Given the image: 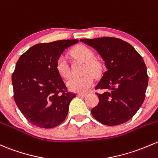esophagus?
Instances as JSON below:
<instances>
[{"mask_svg":"<svg viewBox=\"0 0 158 158\" xmlns=\"http://www.w3.org/2000/svg\"><path fill=\"white\" fill-rule=\"evenodd\" d=\"M86 95H87L86 94H77L78 97H80V98H85V97H86Z\"/></svg>","mask_w":158,"mask_h":158,"instance_id":"1","label":"esophagus"}]
</instances>
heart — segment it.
<instances>
[{
    "label": "heart",
    "instance_id": "1",
    "mask_svg": "<svg viewBox=\"0 0 158 158\" xmlns=\"http://www.w3.org/2000/svg\"><path fill=\"white\" fill-rule=\"evenodd\" d=\"M71 55L76 60L84 63L82 73L80 77H72L66 82L68 88L77 93L87 92L93 84V76H97L101 73L102 66L101 62L94 59V52L85 45H78L71 50ZM57 69L59 73L64 78L69 77L70 69L64 56H60L57 60Z\"/></svg>",
    "mask_w": 158,
    "mask_h": 158
}]
</instances>
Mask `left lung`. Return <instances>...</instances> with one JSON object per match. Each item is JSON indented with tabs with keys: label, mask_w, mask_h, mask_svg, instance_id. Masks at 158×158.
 Segmentation results:
<instances>
[{
	"label": "left lung",
	"mask_w": 158,
	"mask_h": 158,
	"mask_svg": "<svg viewBox=\"0 0 158 158\" xmlns=\"http://www.w3.org/2000/svg\"><path fill=\"white\" fill-rule=\"evenodd\" d=\"M95 50L104 62L106 71L95 89L99 103L92 109L98 121L117 126L129 120L145 100L148 84L147 68L142 57L131 44L111 37L80 39Z\"/></svg>",
	"instance_id": "left-lung-1"
}]
</instances>
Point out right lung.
Instances as JSON below:
<instances>
[{
    "mask_svg": "<svg viewBox=\"0 0 158 158\" xmlns=\"http://www.w3.org/2000/svg\"><path fill=\"white\" fill-rule=\"evenodd\" d=\"M78 42L71 39L37 44L18 60L12 75L13 97L32 125L50 129L66 119L76 94L67 91L57 71V60L65 49Z\"/></svg>",
    "mask_w": 158,
    "mask_h": 158,
    "instance_id": "right-lung-1",
    "label": "right lung"
}]
</instances>
